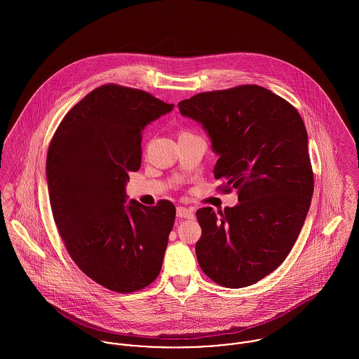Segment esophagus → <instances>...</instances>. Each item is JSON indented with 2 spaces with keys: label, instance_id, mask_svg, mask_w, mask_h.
I'll list each match as a JSON object with an SVG mask.
<instances>
[{
  "label": "esophagus",
  "instance_id": "obj_1",
  "mask_svg": "<svg viewBox=\"0 0 359 359\" xmlns=\"http://www.w3.org/2000/svg\"><path fill=\"white\" fill-rule=\"evenodd\" d=\"M177 217H180V218H194L195 217V212H194V210H191V208H187V207H182V205H180V207H177Z\"/></svg>",
  "mask_w": 359,
  "mask_h": 359
}]
</instances>
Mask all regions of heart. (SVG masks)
Masks as SVG:
<instances>
[{
  "instance_id": "heart-1",
  "label": "heart",
  "mask_w": 359,
  "mask_h": 359,
  "mask_svg": "<svg viewBox=\"0 0 359 359\" xmlns=\"http://www.w3.org/2000/svg\"><path fill=\"white\" fill-rule=\"evenodd\" d=\"M182 134H189V133H187V131H182L180 135H182Z\"/></svg>"
}]
</instances>
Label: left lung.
Returning <instances> with one entry per match:
<instances>
[{
    "instance_id": "1",
    "label": "left lung",
    "mask_w": 359,
    "mask_h": 359,
    "mask_svg": "<svg viewBox=\"0 0 359 359\" xmlns=\"http://www.w3.org/2000/svg\"><path fill=\"white\" fill-rule=\"evenodd\" d=\"M178 109L208 134L222 191L238 189L235 207L196 211L199 265L221 286H250L285 261L307 218L313 174L304 121L259 86L202 93Z\"/></svg>"
}]
</instances>
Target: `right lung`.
Masks as SVG:
<instances>
[{
    "mask_svg": "<svg viewBox=\"0 0 359 359\" xmlns=\"http://www.w3.org/2000/svg\"><path fill=\"white\" fill-rule=\"evenodd\" d=\"M174 104L116 84L91 91L60 121L47 154L53 219L77 266L103 287L133 293L160 273L175 207L127 203L142 131Z\"/></svg>",
    "mask_w": 359,
    "mask_h": 359,
    "instance_id": "add662e5",
    "label": "right lung"
}]
</instances>
